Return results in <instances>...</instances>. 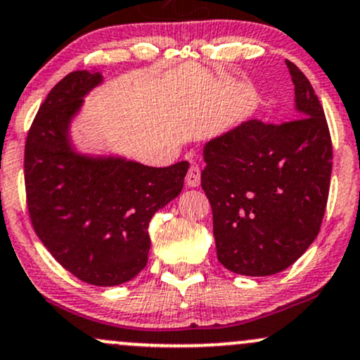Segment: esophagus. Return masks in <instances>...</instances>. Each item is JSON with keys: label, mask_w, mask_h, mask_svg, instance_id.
<instances>
[{"label": "esophagus", "mask_w": 360, "mask_h": 360, "mask_svg": "<svg viewBox=\"0 0 360 360\" xmlns=\"http://www.w3.org/2000/svg\"><path fill=\"white\" fill-rule=\"evenodd\" d=\"M200 181H201V171L198 165L193 164L191 167L188 169V174H186V186L188 188H196L200 186Z\"/></svg>", "instance_id": "obj_1"}]
</instances>
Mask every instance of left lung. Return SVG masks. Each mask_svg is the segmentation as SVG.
I'll return each mask as SVG.
<instances>
[{
    "instance_id": "8db88e82",
    "label": "left lung",
    "mask_w": 360,
    "mask_h": 360,
    "mask_svg": "<svg viewBox=\"0 0 360 360\" xmlns=\"http://www.w3.org/2000/svg\"><path fill=\"white\" fill-rule=\"evenodd\" d=\"M297 120H251L208 141L201 188L212 205L217 258L248 276L278 274L313 244L331 177L330 129L306 75L285 61Z\"/></svg>"
}]
</instances>
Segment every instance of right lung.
I'll return each mask as SVG.
<instances>
[{"instance_id":"obj_1","label":"right lung","mask_w":360,"mask_h":360,"mask_svg":"<svg viewBox=\"0 0 360 360\" xmlns=\"http://www.w3.org/2000/svg\"><path fill=\"white\" fill-rule=\"evenodd\" d=\"M98 84V71L78 70L54 85L27 135L23 172L30 222L47 251L82 282L112 287L145 268L150 220L179 195L189 164L75 152L71 120Z\"/></svg>"}]
</instances>
